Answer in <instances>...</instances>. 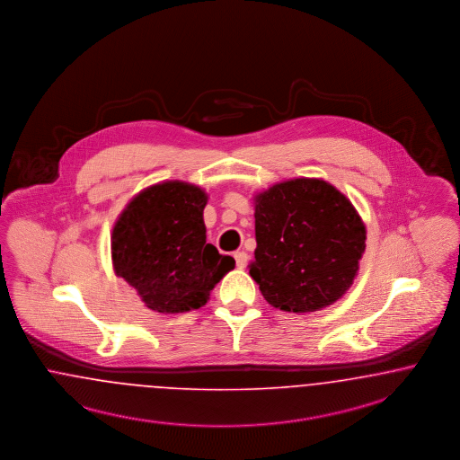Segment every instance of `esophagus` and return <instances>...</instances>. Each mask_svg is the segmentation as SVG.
<instances>
[{"label": "esophagus", "instance_id": "obj_1", "mask_svg": "<svg viewBox=\"0 0 460 460\" xmlns=\"http://www.w3.org/2000/svg\"><path fill=\"white\" fill-rule=\"evenodd\" d=\"M234 260H236V265H238L239 269H244V267L248 265V253L236 252V253H234Z\"/></svg>", "mask_w": 460, "mask_h": 460}]
</instances>
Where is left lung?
<instances>
[{"label":"left lung","instance_id":"obj_1","mask_svg":"<svg viewBox=\"0 0 460 460\" xmlns=\"http://www.w3.org/2000/svg\"><path fill=\"white\" fill-rule=\"evenodd\" d=\"M250 276L269 305L308 313L346 295L365 253L367 227L335 186L296 178L255 195Z\"/></svg>","mask_w":460,"mask_h":460}]
</instances>
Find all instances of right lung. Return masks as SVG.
Listing matches in <instances>:
<instances>
[{"label": "right lung", "mask_w": 460, "mask_h": 460, "mask_svg": "<svg viewBox=\"0 0 460 460\" xmlns=\"http://www.w3.org/2000/svg\"><path fill=\"white\" fill-rule=\"evenodd\" d=\"M207 193L184 181L140 191L112 227L111 257L146 306L157 313L199 310L216 284L234 269V258L207 243Z\"/></svg>", "instance_id": "add662e5"}]
</instances>
